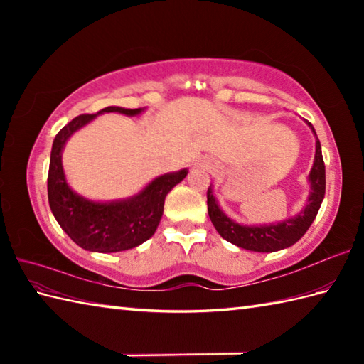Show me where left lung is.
<instances>
[{
	"label": "left lung",
	"mask_w": 364,
	"mask_h": 364,
	"mask_svg": "<svg viewBox=\"0 0 364 364\" xmlns=\"http://www.w3.org/2000/svg\"><path fill=\"white\" fill-rule=\"evenodd\" d=\"M308 125H310L316 136V131L310 122H308ZM308 180H310L311 192L310 196H308V203L305 206V210L283 222L258 227L239 225L235 220H231L228 215L223 214L213 196L211 186L208 188L206 192L208 214H210V219L214 228L218 230V233L225 239V241L241 247V249L264 253L286 249V247L296 244L299 239L306 233V230L310 228L313 220L316 219V215H318L323 196H326V166H323L321 142L318 137H316L314 162Z\"/></svg>",
	"instance_id": "obj_1"
}]
</instances>
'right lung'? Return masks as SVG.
Segmentation results:
<instances>
[{"mask_svg": "<svg viewBox=\"0 0 364 364\" xmlns=\"http://www.w3.org/2000/svg\"><path fill=\"white\" fill-rule=\"evenodd\" d=\"M142 111L141 107L125 109V107L109 106L97 114H82L67 123L54 137L48 170L50 208L60 228L84 250L100 253L123 252L150 239L162 218L166 196L188 175L186 168L161 175L154 178L137 196L109 203L90 202L75 194L68 186L60 161L63 158L60 153L68 137L94 120L98 114L120 112L137 115Z\"/></svg>", "mask_w": 364, "mask_h": 364, "instance_id": "add662e5", "label": "right lung"}]
</instances>
